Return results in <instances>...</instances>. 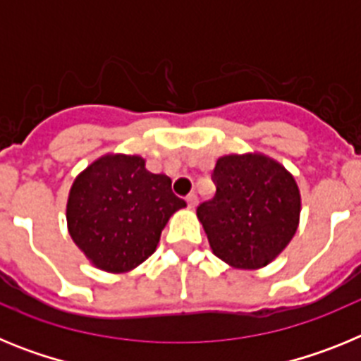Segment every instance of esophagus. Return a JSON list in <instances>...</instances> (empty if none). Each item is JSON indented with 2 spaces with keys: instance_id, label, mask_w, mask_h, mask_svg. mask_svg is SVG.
Here are the masks:
<instances>
[{
  "instance_id": "1",
  "label": "esophagus",
  "mask_w": 361,
  "mask_h": 361,
  "mask_svg": "<svg viewBox=\"0 0 361 361\" xmlns=\"http://www.w3.org/2000/svg\"><path fill=\"white\" fill-rule=\"evenodd\" d=\"M186 202H188V206H190V208L193 209V208H197V204H199V199H197L195 193H190V195L186 197Z\"/></svg>"
}]
</instances>
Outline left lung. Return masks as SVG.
<instances>
[{
    "mask_svg": "<svg viewBox=\"0 0 361 361\" xmlns=\"http://www.w3.org/2000/svg\"><path fill=\"white\" fill-rule=\"evenodd\" d=\"M216 193L197 208L215 257L237 269H260L295 237L300 190L295 177L262 153H231L213 170Z\"/></svg>",
    "mask_w": 361,
    "mask_h": 361,
    "instance_id": "left-lung-1",
    "label": "left lung"
}]
</instances>
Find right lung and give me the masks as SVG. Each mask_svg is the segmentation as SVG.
<instances>
[{
	"label": "right lung",
	"mask_w": 361,
	"mask_h": 361,
	"mask_svg": "<svg viewBox=\"0 0 361 361\" xmlns=\"http://www.w3.org/2000/svg\"><path fill=\"white\" fill-rule=\"evenodd\" d=\"M186 202L171 178L139 155L108 153L75 177L66 202L72 240L97 269L126 273L157 250L170 216Z\"/></svg>",
	"instance_id": "obj_1"
}]
</instances>
